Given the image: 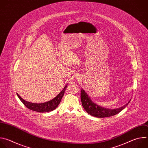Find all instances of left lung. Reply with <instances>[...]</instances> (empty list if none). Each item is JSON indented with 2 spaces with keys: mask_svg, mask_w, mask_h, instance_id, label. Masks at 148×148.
Segmentation results:
<instances>
[{
  "mask_svg": "<svg viewBox=\"0 0 148 148\" xmlns=\"http://www.w3.org/2000/svg\"><path fill=\"white\" fill-rule=\"evenodd\" d=\"M81 91V100L83 108L88 114L97 118H105L114 116L123 110L130 102V101L128 103L118 109H106L97 105L96 103L93 102L85 91L82 89Z\"/></svg>",
  "mask_w": 148,
  "mask_h": 148,
  "instance_id": "left-lung-1",
  "label": "left lung"
}]
</instances>
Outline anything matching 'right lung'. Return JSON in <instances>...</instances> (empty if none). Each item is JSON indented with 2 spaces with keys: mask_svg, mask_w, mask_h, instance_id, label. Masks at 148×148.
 <instances>
[{
  "mask_svg": "<svg viewBox=\"0 0 148 148\" xmlns=\"http://www.w3.org/2000/svg\"><path fill=\"white\" fill-rule=\"evenodd\" d=\"M66 87L67 86H66L59 93V94L54 98H53L52 100L41 103H35L26 101L24 100L23 98H21L18 94H17V95L20 100L22 102V103L27 108L30 109V110L38 112H47L53 111L58 107V105L60 103L63 95L64 94Z\"/></svg>",
  "mask_w": 148,
  "mask_h": 148,
  "instance_id": "right-lung-1",
  "label": "right lung"
}]
</instances>
